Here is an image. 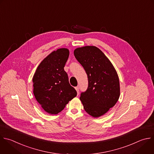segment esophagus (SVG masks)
<instances>
[{
    "label": "esophagus",
    "instance_id": "obj_1",
    "mask_svg": "<svg viewBox=\"0 0 154 154\" xmlns=\"http://www.w3.org/2000/svg\"><path fill=\"white\" fill-rule=\"evenodd\" d=\"M75 89L77 91V95L79 94V86H77L75 87Z\"/></svg>",
    "mask_w": 154,
    "mask_h": 154
}]
</instances>
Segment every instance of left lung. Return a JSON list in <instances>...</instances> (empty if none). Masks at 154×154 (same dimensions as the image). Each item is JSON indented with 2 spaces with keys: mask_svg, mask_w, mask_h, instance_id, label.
<instances>
[{
  "mask_svg": "<svg viewBox=\"0 0 154 154\" xmlns=\"http://www.w3.org/2000/svg\"><path fill=\"white\" fill-rule=\"evenodd\" d=\"M74 54L88 79V89L81 93L80 100L88 114L99 117L112 108L119 98L118 74L110 60L96 46L78 48Z\"/></svg>",
  "mask_w": 154,
  "mask_h": 154,
  "instance_id": "1",
  "label": "left lung"
}]
</instances>
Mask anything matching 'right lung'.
<instances>
[{
    "instance_id": "add662e5",
    "label": "right lung",
    "mask_w": 154,
    "mask_h": 154,
    "mask_svg": "<svg viewBox=\"0 0 154 154\" xmlns=\"http://www.w3.org/2000/svg\"><path fill=\"white\" fill-rule=\"evenodd\" d=\"M69 55L66 48L53 51L42 61L32 78L35 98L49 114L60 112L77 95L64 70Z\"/></svg>"
}]
</instances>
